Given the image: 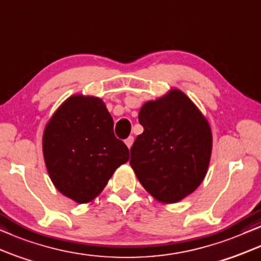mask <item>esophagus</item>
<instances>
[{
	"label": "esophagus",
	"instance_id": "esophagus-1",
	"mask_svg": "<svg viewBox=\"0 0 261 261\" xmlns=\"http://www.w3.org/2000/svg\"><path fill=\"white\" fill-rule=\"evenodd\" d=\"M133 143H134V136L127 137L126 140H125V144L127 145V148H128V149L131 148V145H133Z\"/></svg>",
	"mask_w": 261,
	"mask_h": 261
}]
</instances>
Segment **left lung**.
<instances>
[{
  "label": "left lung",
  "instance_id": "obj_1",
  "mask_svg": "<svg viewBox=\"0 0 261 261\" xmlns=\"http://www.w3.org/2000/svg\"><path fill=\"white\" fill-rule=\"evenodd\" d=\"M138 120L144 131L130 149L138 180L162 203L181 200L205 178L213 147L209 123L178 89L145 102Z\"/></svg>",
  "mask_w": 261,
  "mask_h": 261
}]
</instances>
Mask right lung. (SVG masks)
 <instances>
[{
  "label": "right lung",
  "instance_id": "1",
  "mask_svg": "<svg viewBox=\"0 0 261 261\" xmlns=\"http://www.w3.org/2000/svg\"><path fill=\"white\" fill-rule=\"evenodd\" d=\"M43 151L56 189L80 204L94 199L128 160L105 103L94 96L74 95L62 103L45 127Z\"/></svg>",
  "mask_w": 261,
  "mask_h": 261
}]
</instances>
